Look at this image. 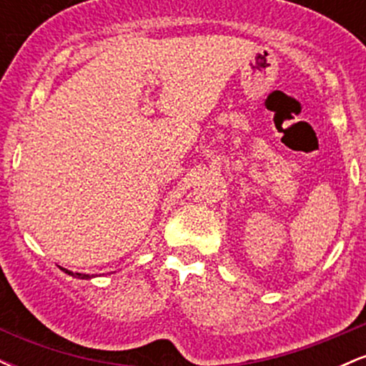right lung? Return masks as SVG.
I'll return each instance as SVG.
<instances>
[{
  "instance_id": "add662e5",
  "label": "right lung",
  "mask_w": 366,
  "mask_h": 366,
  "mask_svg": "<svg viewBox=\"0 0 366 366\" xmlns=\"http://www.w3.org/2000/svg\"><path fill=\"white\" fill-rule=\"evenodd\" d=\"M63 272H65V274H69V275H72V277H77V279H89V275H82V274H74V272H70V270H65V268H63Z\"/></svg>"
}]
</instances>
